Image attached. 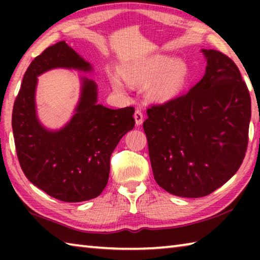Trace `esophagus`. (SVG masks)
<instances>
[{
	"instance_id": "34e87169",
	"label": "esophagus",
	"mask_w": 260,
	"mask_h": 260,
	"mask_svg": "<svg viewBox=\"0 0 260 260\" xmlns=\"http://www.w3.org/2000/svg\"><path fill=\"white\" fill-rule=\"evenodd\" d=\"M134 119H135L136 126L142 125V122H143V113H142V111H141V110H136V111L134 112Z\"/></svg>"
}]
</instances>
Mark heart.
<instances>
[{
    "instance_id": "b5f03b06",
    "label": "heart",
    "mask_w": 260,
    "mask_h": 260,
    "mask_svg": "<svg viewBox=\"0 0 260 260\" xmlns=\"http://www.w3.org/2000/svg\"><path fill=\"white\" fill-rule=\"evenodd\" d=\"M122 76L131 85L156 80L151 87L152 98L158 101H169L182 89L187 79V68L182 61L173 63L169 57L158 55L127 69ZM112 85L117 90H124V83L119 77L112 78Z\"/></svg>"
}]
</instances>
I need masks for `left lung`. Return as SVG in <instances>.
I'll use <instances>...</instances> for the list:
<instances>
[{
  "mask_svg": "<svg viewBox=\"0 0 260 260\" xmlns=\"http://www.w3.org/2000/svg\"><path fill=\"white\" fill-rule=\"evenodd\" d=\"M204 77L188 93L148 108L143 129L158 186L180 197L208 196L227 182L244 159L251 99L241 72L218 50Z\"/></svg>",
  "mask_w": 260,
  "mask_h": 260,
  "instance_id": "obj_1",
  "label": "left lung"
}]
</instances>
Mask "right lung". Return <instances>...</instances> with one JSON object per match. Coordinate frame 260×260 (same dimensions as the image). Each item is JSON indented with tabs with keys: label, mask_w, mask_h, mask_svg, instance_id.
<instances>
[{
	"label": "right lung",
	"mask_w": 260,
	"mask_h": 260,
	"mask_svg": "<svg viewBox=\"0 0 260 260\" xmlns=\"http://www.w3.org/2000/svg\"><path fill=\"white\" fill-rule=\"evenodd\" d=\"M54 68L91 69L65 41L35 57L12 110L15 146L21 170L34 186L61 202L78 203L95 199L107 186L110 157L122 136L133 129L135 109L98 104L95 82L85 79L71 121L60 131H47L37 118L34 94L37 77Z\"/></svg>",
	"instance_id": "1"
}]
</instances>
